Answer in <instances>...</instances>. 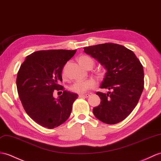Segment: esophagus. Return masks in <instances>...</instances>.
<instances>
[{
	"instance_id": "esophagus-1",
	"label": "esophagus",
	"mask_w": 161,
	"mask_h": 161,
	"mask_svg": "<svg viewBox=\"0 0 161 161\" xmlns=\"http://www.w3.org/2000/svg\"><path fill=\"white\" fill-rule=\"evenodd\" d=\"M89 96H90L89 94H80L79 95L80 97H86V98H87V97H88Z\"/></svg>"
}]
</instances>
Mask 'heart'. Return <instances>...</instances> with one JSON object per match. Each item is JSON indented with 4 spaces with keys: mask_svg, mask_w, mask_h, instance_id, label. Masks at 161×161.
Here are the masks:
<instances>
[{
    "mask_svg": "<svg viewBox=\"0 0 161 161\" xmlns=\"http://www.w3.org/2000/svg\"><path fill=\"white\" fill-rule=\"evenodd\" d=\"M78 60H79L80 64L82 66L86 69L88 66H93V65H94V62H93L92 59L86 55L80 56ZM63 74L64 75V71ZM96 85V81L94 79L90 78V79L79 80L73 82L70 86V90L73 92L78 93V94H83V93L86 92L88 90L95 87Z\"/></svg>",
    "mask_w": 161,
    "mask_h": 161,
    "instance_id": "obj_1",
    "label": "heart"
}]
</instances>
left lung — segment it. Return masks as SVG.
I'll list each match as a JSON object with an SVG mask.
<instances>
[{"mask_svg": "<svg viewBox=\"0 0 161 161\" xmlns=\"http://www.w3.org/2000/svg\"><path fill=\"white\" fill-rule=\"evenodd\" d=\"M84 51L107 70L100 88L111 91L96 93L101 103L93 108V114L107 124L122 121L136 107L143 91V66L133 51L120 44H100L84 47Z\"/></svg>", "mask_w": 161, "mask_h": 161, "instance_id": "1", "label": "left lung"}]
</instances>
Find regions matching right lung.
Returning <instances> with one entry per match:
<instances>
[{
    "label": "right lung",
    "instance_id": "right-lung-1",
    "mask_svg": "<svg viewBox=\"0 0 161 161\" xmlns=\"http://www.w3.org/2000/svg\"><path fill=\"white\" fill-rule=\"evenodd\" d=\"M75 50H47L27 56L17 75L16 86L26 113L41 126L53 129L64 123L71 113L76 93L64 91L57 99L53 91H63L59 85L66 63Z\"/></svg>",
    "mask_w": 161,
    "mask_h": 161
}]
</instances>
